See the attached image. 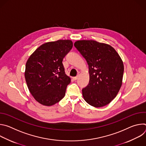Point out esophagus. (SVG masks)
Here are the masks:
<instances>
[{"label":"esophagus","instance_id":"obj_1","mask_svg":"<svg viewBox=\"0 0 146 146\" xmlns=\"http://www.w3.org/2000/svg\"><path fill=\"white\" fill-rule=\"evenodd\" d=\"M78 77V75H77L76 77H73V79L74 80H77Z\"/></svg>","mask_w":146,"mask_h":146}]
</instances>
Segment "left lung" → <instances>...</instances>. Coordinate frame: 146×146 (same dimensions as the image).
<instances>
[{
	"label": "left lung",
	"instance_id": "1",
	"mask_svg": "<svg viewBox=\"0 0 146 146\" xmlns=\"http://www.w3.org/2000/svg\"><path fill=\"white\" fill-rule=\"evenodd\" d=\"M74 46L89 68V84L82 90L84 100L95 108L108 105L122 85L124 69L121 58L110 45L94 40H78Z\"/></svg>",
	"mask_w": 146,
	"mask_h": 146
}]
</instances>
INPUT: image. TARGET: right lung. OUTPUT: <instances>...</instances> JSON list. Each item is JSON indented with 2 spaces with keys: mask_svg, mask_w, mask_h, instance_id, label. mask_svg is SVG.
Here are the masks:
<instances>
[{
  "mask_svg": "<svg viewBox=\"0 0 146 146\" xmlns=\"http://www.w3.org/2000/svg\"><path fill=\"white\" fill-rule=\"evenodd\" d=\"M73 47L70 40H59L40 46L28 59L25 77L35 100L52 106L64 98L70 78L65 72L62 60Z\"/></svg>",
  "mask_w": 146,
  "mask_h": 146,
  "instance_id": "right-lung-1",
  "label": "right lung"
}]
</instances>
